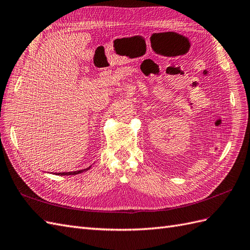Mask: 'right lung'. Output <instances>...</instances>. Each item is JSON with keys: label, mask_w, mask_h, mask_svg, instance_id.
Instances as JSON below:
<instances>
[{"label": "right lung", "mask_w": 250, "mask_h": 250, "mask_svg": "<svg viewBox=\"0 0 250 250\" xmlns=\"http://www.w3.org/2000/svg\"><path fill=\"white\" fill-rule=\"evenodd\" d=\"M89 168L86 169H83V170H79V171H74V172H61V173H57V175H75V174H79L82 173V172H84L86 170H88Z\"/></svg>", "instance_id": "obj_1"}]
</instances>
